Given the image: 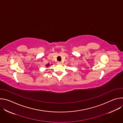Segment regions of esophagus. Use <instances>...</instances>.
I'll use <instances>...</instances> for the list:
<instances>
[{
	"label": "esophagus",
	"mask_w": 123,
	"mask_h": 123,
	"mask_svg": "<svg viewBox=\"0 0 123 123\" xmlns=\"http://www.w3.org/2000/svg\"><path fill=\"white\" fill-rule=\"evenodd\" d=\"M57 64H59V65H60V64H62V62H59V61H58V62H57Z\"/></svg>",
	"instance_id": "34e87169"
}]
</instances>
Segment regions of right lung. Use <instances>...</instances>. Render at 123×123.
<instances>
[{
    "label": "right lung",
    "mask_w": 123,
    "mask_h": 123,
    "mask_svg": "<svg viewBox=\"0 0 123 123\" xmlns=\"http://www.w3.org/2000/svg\"><path fill=\"white\" fill-rule=\"evenodd\" d=\"M49 64H47V65H46V67H49Z\"/></svg>",
    "instance_id": "1"
}]
</instances>
